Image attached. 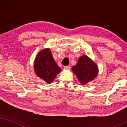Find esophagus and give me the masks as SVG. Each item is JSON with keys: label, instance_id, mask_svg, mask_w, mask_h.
Listing matches in <instances>:
<instances>
[{"label": "esophagus", "instance_id": "1", "mask_svg": "<svg viewBox=\"0 0 127 127\" xmlns=\"http://www.w3.org/2000/svg\"><path fill=\"white\" fill-rule=\"evenodd\" d=\"M64 68L66 69V70H69L70 69V67L69 66H65L64 67Z\"/></svg>", "mask_w": 127, "mask_h": 127}]
</instances>
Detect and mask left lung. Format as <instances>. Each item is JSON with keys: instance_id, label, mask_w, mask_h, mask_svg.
Returning a JSON list of instances; mask_svg holds the SVG:
<instances>
[{"instance_id": "1", "label": "left lung", "mask_w": 127, "mask_h": 127, "mask_svg": "<svg viewBox=\"0 0 127 127\" xmlns=\"http://www.w3.org/2000/svg\"><path fill=\"white\" fill-rule=\"evenodd\" d=\"M72 71L83 85L93 81L98 73L96 64L87 55H83L78 60L76 65L72 67Z\"/></svg>"}]
</instances>
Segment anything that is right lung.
<instances>
[{"instance_id": "right-lung-1", "label": "right lung", "mask_w": 127, "mask_h": 127, "mask_svg": "<svg viewBox=\"0 0 127 127\" xmlns=\"http://www.w3.org/2000/svg\"><path fill=\"white\" fill-rule=\"evenodd\" d=\"M36 75L45 82L50 84L61 69L54 60L50 48H44L37 54L34 62Z\"/></svg>"}]
</instances>
